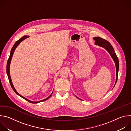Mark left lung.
Here are the masks:
<instances>
[{
	"label": "left lung",
	"instance_id": "obj_1",
	"mask_svg": "<svg viewBox=\"0 0 131 131\" xmlns=\"http://www.w3.org/2000/svg\"><path fill=\"white\" fill-rule=\"evenodd\" d=\"M93 39L95 41V45H98L100 47H102L105 48L108 52V53L110 54L111 58H113V60L114 61V62L115 63L116 68V79L115 84L114 85V86H115L117 83V80H118V71H119V60H118L117 56L115 52V50H114L113 47H112V46L111 45V44L106 40L104 39L101 38V37H94V38H93ZM77 98L79 99L78 97H77Z\"/></svg>",
	"mask_w": 131,
	"mask_h": 131
}]
</instances>
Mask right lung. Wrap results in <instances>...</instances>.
I'll return each instance as SVG.
<instances>
[{"label": "right lung", "instance_id": "obj_1", "mask_svg": "<svg viewBox=\"0 0 131 131\" xmlns=\"http://www.w3.org/2000/svg\"><path fill=\"white\" fill-rule=\"evenodd\" d=\"M28 37H29L28 36H24L22 37L21 38H20L19 40H18L17 41H16V42L15 43V44L13 45V47H12V49H11V50L10 54V57H9V59H8V62H7V74L8 77V79H9V80L10 85H11V86L12 89H13V91L15 92V93H16V94L17 95H19L20 96H21V97H22V98L24 99V100H25L27 101L28 102L31 103H32V104H36V103H40V102H41L45 101H46V100L49 99L51 96L53 92L51 93V94L48 97H47V99H44V100H41V101H38V102H32V101H29V100H28V99H27L26 98H25L24 97H23V96H22V95H21L19 94V93H17V92L16 91V90L15 89V88H14V86H13V84H12V80H11V77H10V63H11V59H12V58L13 54L14 52V51H15V49L17 47V46L21 43V42H22L23 40H24L26 38H28Z\"/></svg>", "mask_w": 131, "mask_h": 131}]
</instances>
